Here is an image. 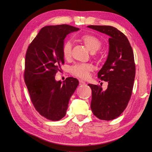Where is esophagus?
<instances>
[{"label": "esophagus", "instance_id": "obj_1", "mask_svg": "<svg viewBox=\"0 0 152 152\" xmlns=\"http://www.w3.org/2000/svg\"><path fill=\"white\" fill-rule=\"evenodd\" d=\"M86 84V83L84 81H83V80H79V85H84Z\"/></svg>", "mask_w": 152, "mask_h": 152}]
</instances>
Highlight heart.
<instances>
[{
  "label": "heart",
  "mask_w": 152,
  "mask_h": 152,
  "mask_svg": "<svg viewBox=\"0 0 152 152\" xmlns=\"http://www.w3.org/2000/svg\"><path fill=\"white\" fill-rule=\"evenodd\" d=\"M80 39L87 49L92 53L98 50L101 46L100 40L93 35L85 34L81 36ZM62 53L65 59L70 58L71 55V43L69 41H66L63 45ZM92 69L93 67L90 64H77L71 68V72L74 76L86 79L89 77L90 72Z\"/></svg>",
  "instance_id": "b5f03b06"
}]
</instances>
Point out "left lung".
<instances>
[{"label":"left lung","instance_id":"left-lung-1","mask_svg":"<svg viewBox=\"0 0 152 152\" xmlns=\"http://www.w3.org/2000/svg\"><path fill=\"white\" fill-rule=\"evenodd\" d=\"M87 27L110 36L107 59L98 73V77L108 83L107 90L89 84L92 89L91 108L102 120H112L123 112L130 100L135 75L132 49L127 37L111 26Z\"/></svg>","mask_w":152,"mask_h":152}]
</instances>
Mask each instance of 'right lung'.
Segmentation results:
<instances>
[{
  "mask_svg": "<svg viewBox=\"0 0 152 152\" xmlns=\"http://www.w3.org/2000/svg\"><path fill=\"white\" fill-rule=\"evenodd\" d=\"M79 29L67 25L45 26L26 51L24 79L31 102L40 115L51 121L66 115L69 100L79 84L75 77L63 82L55 79L64 63V39Z\"/></svg>",
  "mask_w": 152,
  "mask_h": 152,
  "instance_id": "obj_1",
  "label": "right lung"
}]
</instances>
